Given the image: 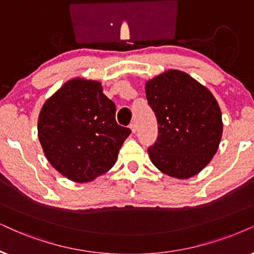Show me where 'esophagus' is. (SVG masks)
Here are the masks:
<instances>
[{
	"instance_id": "34e87169",
	"label": "esophagus",
	"mask_w": 254,
	"mask_h": 254,
	"mask_svg": "<svg viewBox=\"0 0 254 254\" xmlns=\"http://www.w3.org/2000/svg\"><path fill=\"white\" fill-rule=\"evenodd\" d=\"M130 130L132 131V133H134L137 131V124L134 123V122H132V123L130 124Z\"/></svg>"
}]
</instances>
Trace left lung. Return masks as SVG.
<instances>
[{
  "instance_id": "obj_1",
  "label": "left lung",
  "mask_w": 254,
  "mask_h": 254,
  "mask_svg": "<svg viewBox=\"0 0 254 254\" xmlns=\"http://www.w3.org/2000/svg\"><path fill=\"white\" fill-rule=\"evenodd\" d=\"M145 94L158 123L157 142L147 150L151 162L170 177H193L219 147L223 120L217 99L206 86L176 69L149 79Z\"/></svg>"
}]
</instances>
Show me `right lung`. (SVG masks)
Here are the masks:
<instances>
[{"label": "right lung", "mask_w": 254, "mask_h": 254, "mask_svg": "<svg viewBox=\"0 0 254 254\" xmlns=\"http://www.w3.org/2000/svg\"><path fill=\"white\" fill-rule=\"evenodd\" d=\"M116 105L102 83L75 77L44 102L37 131L50 165L63 177L89 183L109 171L130 129L116 122Z\"/></svg>", "instance_id": "1"}]
</instances>
